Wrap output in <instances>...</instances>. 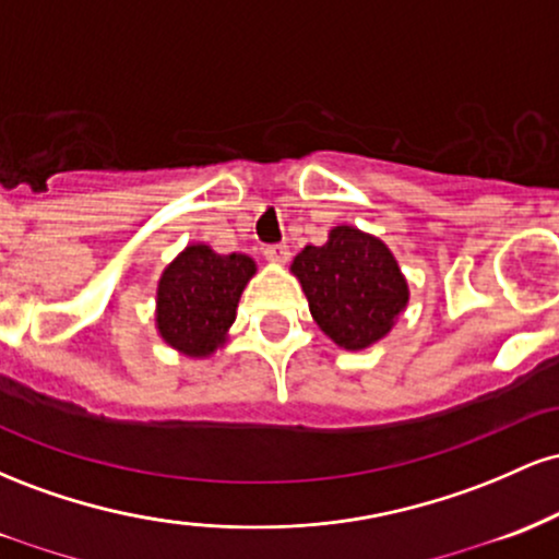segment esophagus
Instances as JSON below:
<instances>
[{"instance_id":"esophagus-1","label":"esophagus","mask_w":559,"mask_h":559,"mask_svg":"<svg viewBox=\"0 0 559 559\" xmlns=\"http://www.w3.org/2000/svg\"><path fill=\"white\" fill-rule=\"evenodd\" d=\"M265 258L275 262V265H286L288 258H292V252H288L286 243H271V247H265Z\"/></svg>"}]
</instances>
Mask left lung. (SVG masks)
<instances>
[{"mask_svg": "<svg viewBox=\"0 0 559 559\" xmlns=\"http://www.w3.org/2000/svg\"><path fill=\"white\" fill-rule=\"evenodd\" d=\"M292 273L318 329L349 352L381 342L409 301L407 278L391 249L355 226L331 228L323 247L301 249Z\"/></svg>", "mask_w": 559, "mask_h": 559, "instance_id": "left-lung-1", "label": "left lung"}]
</instances>
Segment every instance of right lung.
Instances as JSON below:
<instances>
[{
	"label": "right lung",
	"mask_w": 559,
	"mask_h": 559,
	"mask_svg": "<svg viewBox=\"0 0 559 559\" xmlns=\"http://www.w3.org/2000/svg\"><path fill=\"white\" fill-rule=\"evenodd\" d=\"M254 273L258 265L247 254H217L207 243H189L159 275V338L194 360L215 355L228 342L241 292Z\"/></svg>",
	"instance_id": "add662e5"
}]
</instances>
